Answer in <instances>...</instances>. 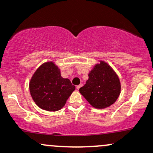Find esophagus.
<instances>
[{"label":"esophagus","mask_w":153,"mask_h":153,"mask_svg":"<svg viewBox=\"0 0 153 153\" xmlns=\"http://www.w3.org/2000/svg\"><path fill=\"white\" fill-rule=\"evenodd\" d=\"M82 84H80V85H77V86H76V88L78 89V90H79V89L80 88V87H82Z\"/></svg>","instance_id":"34e87169"}]
</instances>
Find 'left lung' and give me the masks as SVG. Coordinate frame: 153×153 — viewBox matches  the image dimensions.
<instances>
[{
    "label": "left lung",
    "mask_w": 153,
    "mask_h": 153,
    "mask_svg": "<svg viewBox=\"0 0 153 153\" xmlns=\"http://www.w3.org/2000/svg\"><path fill=\"white\" fill-rule=\"evenodd\" d=\"M79 91L92 106L104 108L118 99L121 84L118 75L106 62L100 61L88 74V80Z\"/></svg>",
    "instance_id": "left-lung-1"
}]
</instances>
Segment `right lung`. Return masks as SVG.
Listing matches in <instances>:
<instances>
[{
    "label": "right lung",
    "mask_w": 153,
    "mask_h": 153,
    "mask_svg": "<svg viewBox=\"0 0 153 153\" xmlns=\"http://www.w3.org/2000/svg\"><path fill=\"white\" fill-rule=\"evenodd\" d=\"M75 89L69 79L61 76L58 67L52 62L43 63L29 82V91L35 103L48 111L61 109Z\"/></svg>",
    "instance_id": "1"
}]
</instances>
